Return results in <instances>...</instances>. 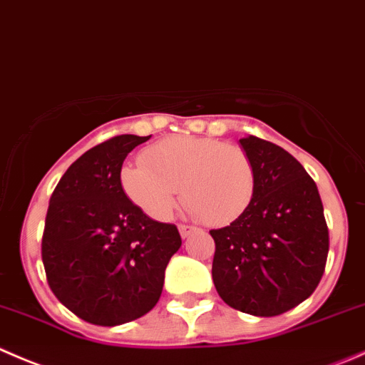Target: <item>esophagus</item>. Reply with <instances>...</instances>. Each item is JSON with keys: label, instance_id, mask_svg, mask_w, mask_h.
I'll use <instances>...</instances> for the list:
<instances>
[{"label": "esophagus", "instance_id": "obj_1", "mask_svg": "<svg viewBox=\"0 0 365 365\" xmlns=\"http://www.w3.org/2000/svg\"><path fill=\"white\" fill-rule=\"evenodd\" d=\"M179 232H181V237H190L191 234L195 232V227H191V225H179Z\"/></svg>", "mask_w": 365, "mask_h": 365}]
</instances>
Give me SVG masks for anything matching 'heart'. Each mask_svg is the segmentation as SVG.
I'll use <instances>...</instances> for the list:
<instances>
[{
	"label": "heart",
	"mask_w": 365,
	"mask_h": 365,
	"mask_svg": "<svg viewBox=\"0 0 365 365\" xmlns=\"http://www.w3.org/2000/svg\"><path fill=\"white\" fill-rule=\"evenodd\" d=\"M129 200L153 220L174 211L179 186L186 211L211 227L230 225L252 204L254 165L243 149L215 138L172 136L120 170Z\"/></svg>",
	"instance_id": "obj_1"
}]
</instances>
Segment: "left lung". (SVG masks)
<instances>
[{
    "mask_svg": "<svg viewBox=\"0 0 365 365\" xmlns=\"http://www.w3.org/2000/svg\"><path fill=\"white\" fill-rule=\"evenodd\" d=\"M240 143L254 165L255 191L236 222L211 230L212 282L232 309L279 316L307 300L323 277V204L316 182L287 150L252 135Z\"/></svg>",
    "mask_w": 365,
    "mask_h": 365,
    "instance_id": "8db88e82",
    "label": "left lung"
}]
</instances>
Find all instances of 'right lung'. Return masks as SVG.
<instances>
[{
    "label": "right lung",
    "instance_id": "1",
    "mask_svg": "<svg viewBox=\"0 0 365 365\" xmlns=\"http://www.w3.org/2000/svg\"><path fill=\"white\" fill-rule=\"evenodd\" d=\"M149 138L120 135L86 150L49 200L42 237L48 284L92 324L117 327L153 310L181 248L178 227L149 218L120 186L125 156Z\"/></svg>",
    "mask_w": 365,
    "mask_h": 365
}]
</instances>
